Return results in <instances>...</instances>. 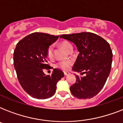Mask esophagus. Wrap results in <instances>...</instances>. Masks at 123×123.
Wrapping results in <instances>:
<instances>
[{
	"instance_id": "1",
	"label": "esophagus",
	"mask_w": 123,
	"mask_h": 123,
	"mask_svg": "<svg viewBox=\"0 0 123 123\" xmlns=\"http://www.w3.org/2000/svg\"><path fill=\"white\" fill-rule=\"evenodd\" d=\"M64 75H65V76H68V75H70V73H69V72H64Z\"/></svg>"
}]
</instances>
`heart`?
<instances>
[{
  "instance_id": "1",
  "label": "heart",
  "mask_w": 123,
  "mask_h": 123,
  "mask_svg": "<svg viewBox=\"0 0 123 123\" xmlns=\"http://www.w3.org/2000/svg\"><path fill=\"white\" fill-rule=\"evenodd\" d=\"M61 46L65 49L66 51H69L71 48H73L72 44L68 41H63L61 43ZM46 55L49 59H52L54 57V48L53 46H50L46 51ZM72 66V62L71 61H63L59 62L57 64V66L61 69H63L64 71H68L70 69Z\"/></svg>"
}]
</instances>
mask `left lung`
<instances>
[{
	"instance_id": "left-lung-1",
	"label": "left lung",
	"mask_w": 123,
	"mask_h": 123,
	"mask_svg": "<svg viewBox=\"0 0 123 123\" xmlns=\"http://www.w3.org/2000/svg\"><path fill=\"white\" fill-rule=\"evenodd\" d=\"M61 38L76 45L79 55L73 71L86 73L85 77L76 75V82L70 87V91L79 99L95 96L103 87L111 72L112 52L106 40L91 32L63 34Z\"/></svg>"
}]
</instances>
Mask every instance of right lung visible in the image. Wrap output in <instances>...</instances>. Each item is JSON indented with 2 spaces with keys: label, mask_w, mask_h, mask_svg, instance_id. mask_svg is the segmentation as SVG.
<instances>
[{
  "label": "right lung",
  "mask_w": 123,
  "mask_h": 123,
  "mask_svg": "<svg viewBox=\"0 0 123 123\" xmlns=\"http://www.w3.org/2000/svg\"><path fill=\"white\" fill-rule=\"evenodd\" d=\"M59 37L34 32L16 44L13 54L14 69L22 88L32 98L43 99L52 97L57 83L64 77L63 72L56 68L51 75L43 72V69L50 66L46 60L47 49Z\"/></svg>",
  "instance_id": "add662e5"
}]
</instances>
